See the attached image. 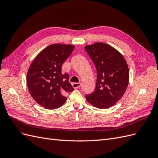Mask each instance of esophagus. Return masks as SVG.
I'll return each instance as SVG.
<instances>
[{"label":"esophagus","mask_w":158,"mask_h":158,"mask_svg":"<svg viewBox=\"0 0 158 158\" xmlns=\"http://www.w3.org/2000/svg\"><path fill=\"white\" fill-rule=\"evenodd\" d=\"M72 86H73V87L74 89H78L79 87H81V83H73V84H72Z\"/></svg>","instance_id":"obj_1"}]
</instances>
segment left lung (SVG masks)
<instances>
[{"label":"left lung","mask_w":158,"mask_h":158,"mask_svg":"<svg viewBox=\"0 0 158 158\" xmlns=\"http://www.w3.org/2000/svg\"><path fill=\"white\" fill-rule=\"evenodd\" d=\"M95 65L97 75L93 93L87 101L98 109L114 105L123 96L129 82V70L123 56L109 45L98 42L85 47Z\"/></svg>","instance_id":"1"}]
</instances>
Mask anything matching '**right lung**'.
<instances>
[{"mask_svg":"<svg viewBox=\"0 0 158 158\" xmlns=\"http://www.w3.org/2000/svg\"><path fill=\"white\" fill-rule=\"evenodd\" d=\"M73 45L52 44L35 58L27 73L31 96L47 109H57L65 102L67 93L74 89L69 74L61 73V67L74 49Z\"/></svg>","mask_w":158,"mask_h":158,"instance_id":"1","label":"right lung"}]
</instances>
